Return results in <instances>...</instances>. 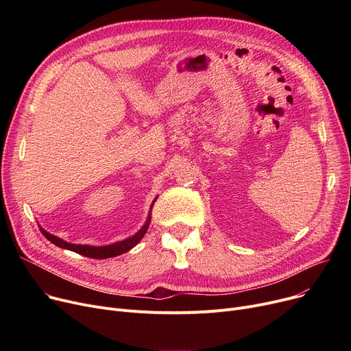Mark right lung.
Instances as JSON below:
<instances>
[{"label": "right lung", "mask_w": 351, "mask_h": 351, "mask_svg": "<svg viewBox=\"0 0 351 351\" xmlns=\"http://www.w3.org/2000/svg\"><path fill=\"white\" fill-rule=\"evenodd\" d=\"M156 199H158V196L152 202L151 209H149V215H147L146 222L143 223V226L134 236L126 237V239H123V241L110 243V245H106V246H90V245L69 243V242L62 241V239L58 237V236H53V234L48 233L43 228H40V229H41L43 234L48 239L51 243H53L55 246L66 249V250H71V252H75V253L86 256V257H90V259H108V257H115V256H119L122 253L129 252V250H131L132 247H135L142 241V237L145 236V233L147 232V228H149V225H151V212H152V208H154V204H155Z\"/></svg>", "instance_id": "obj_1"}]
</instances>
